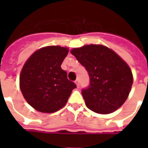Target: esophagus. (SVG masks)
Masks as SVG:
<instances>
[{"mask_svg": "<svg viewBox=\"0 0 148 148\" xmlns=\"http://www.w3.org/2000/svg\"><path fill=\"white\" fill-rule=\"evenodd\" d=\"M75 84L77 85V87H79V80L77 79V80L75 81Z\"/></svg>", "mask_w": 148, "mask_h": 148, "instance_id": "1", "label": "esophagus"}]
</instances>
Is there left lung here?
<instances>
[{
  "label": "left lung",
  "mask_w": 148,
  "mask_h": 148,
  "mask_svg": "<svg viewBox=\"0 0 148 148\" xmlns=\"http://www.w3.org/2000/svg\"><path fill=\"white\" fill-rule=\"evenodd\" d=\"M71 52L90 76V86L82 91L87 108L100 114L119 109L127 100L133 82L128 65L103 45H86Z\"/></svg>",
  "instance_id": "1"
}]
</instances>
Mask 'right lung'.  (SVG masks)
<instances>
[{
  "label": "right lung",
  "mask_w": 148,
  "mask_h": 148,
  "mask_svg": "<svg viewBox=\"0 0 148 148\" xmlns=\"http://www.w3.org/2000/svg\"><path fill=\"white\" fill-rule=\"evenodd\" d=\"M68 51L66 47L48 46L34 52L24 63L20 75L21 93L37 111L51 113L59 110L77 87L61 68Z\"/></svg>",
  "instance_id": "obj_1"
}]
</instances>
